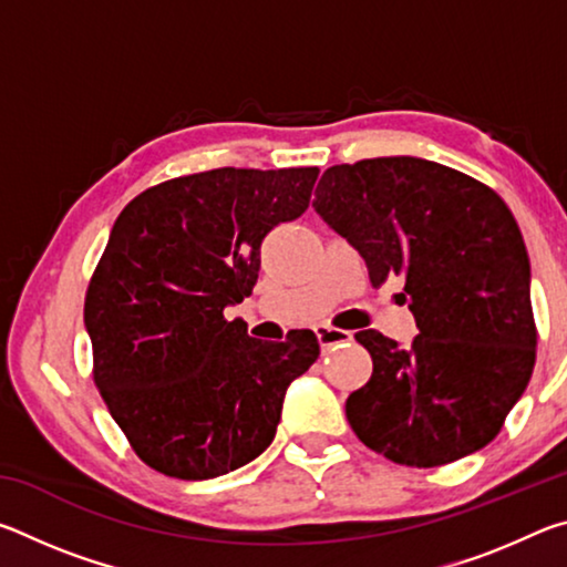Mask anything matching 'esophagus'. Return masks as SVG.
Masks as SVG:
<instances>
[{"label":"esophagus","instance_id":"esophagus-1","mask_svg":"<svg viewBox=\"0 0 567 567\" xmlns=\"http://www.w3.org/2000/svg\"><path fill=\"white\" fill-rule=\"evenodd\" d=\"M315 334H318V342L322 344L324 350H330V348H334V344H344V342L352 340V332L328 328V324H320V328H315Z\"/></svg>","mask_w":567,"mask_h":567}]
</instances>
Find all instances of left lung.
Listing matches in <instances>:
<instances>
[{"instance_id": "1", "label": "left lung", "mask_w": 567, "mask_h": 567, "mask_svg": "<svg viewBox=\"0 0 567 567\" xmlns=\"http://www.w3.org/2000/svg\"><path fill=\"white\" fill-rule=\"evenodd\" d=\"M315 213L368 265L372 287L402 277L420 334L408 348L354 334L372 358L344 402L364 445L398 465L437 467L501 433L535 364L530 260L497 192L420 157L324 169Z\"/></svg>"}]
</instances>
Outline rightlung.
I'll list each match as a JSON object with an SVG mask.
<instances>
[{"mask_svg":"<svg viewBox=\"0 0 567 567\" xmlns=\"http://www.w3.org/2000/svg\"><path fill=\"white\" fill-rule=\"evenodd\" d=\"M318 167H219L167 179L122 209L84 297L94 385L142 463L209 480L265 453L312 330L249 338L225 307L252 295L260 245L300 217Z\"/></svg>","mask_w":567,"mask_h":567,"instance_id":"obj_1","label":"right lung"}]
</instances>
